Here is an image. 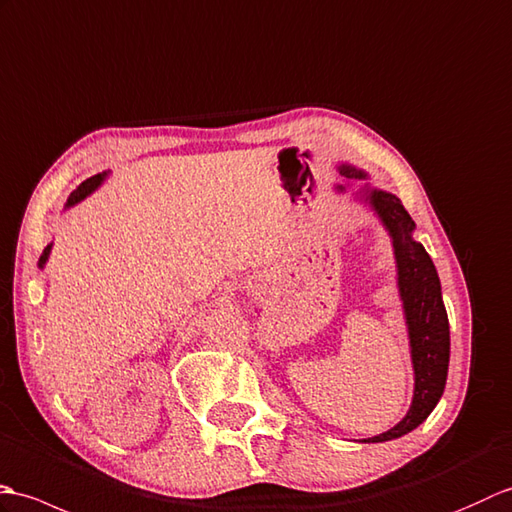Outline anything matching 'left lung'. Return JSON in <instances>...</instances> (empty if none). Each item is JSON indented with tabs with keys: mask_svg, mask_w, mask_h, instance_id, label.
<instances>
[{
	"mask_svg": "<svg viewBox=\"0 0 512 512\" xmlns=\"http://www.w3.org/2000/svg\"><path fill=\"white\" fill-rule=\"evenodd\" d=\"M342 175L350 179L366 177V173L352 166H342ZM368 199L392 234L396 265H399V291L403 298L407 331H410L416 374L414 401L407 416L385 434L363 440L383 442L401 438L407 431L416 429L440 401L449 370V320L445 302H442L436 267L425 247L412 238L414 221L403 208L401 199L383 190H370Z\"/></svg>",
	"mask_w": 512,
	"mask_h": 512,
	"instance_id": "1",
	"label": "left lung"
}]
</instances>
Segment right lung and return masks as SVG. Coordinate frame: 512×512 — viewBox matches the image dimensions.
<instances>
[{"label": "right lung", "mask_w": 512, "mask_h": 512, "mask_svg": "<svg viewBox=\"0 0 512 512\" xmlns=\"http://www.w3.org/2000/svg\"><path fill=\"white\" fill-rule=\"evenodd\" d=\"M102 179H105V173H102V175H94V177H89V179H85L83 181V184L81 186H78L74 192H72V195H70V199H67V206H72V203H76V201H81L83 197H87L89 195V192H92V190H96L98 186H100V181ZM48 254H50V245L48 247H45V252H43V256L39 258V265L43 267L45 265V260H48Z\"/></svg>", "instance_id": "add662e5"}]
</instances>
